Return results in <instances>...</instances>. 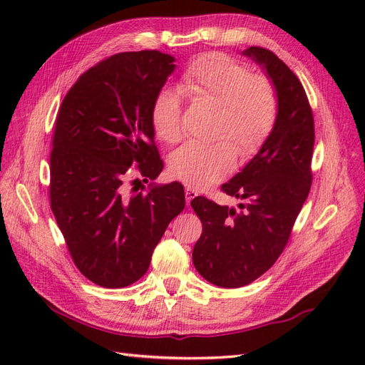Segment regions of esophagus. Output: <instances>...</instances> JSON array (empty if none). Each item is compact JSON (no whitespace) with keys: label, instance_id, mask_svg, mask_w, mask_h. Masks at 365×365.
<instances>
[{"label":"esophagus","instance_id":"obj_1","mask_svg":"<svg viewBox=\"0 0 365 365\" xmlns=\"http://www.w3.org/2000/svg\"><path fill=\"white\" fill-rule=\"evenodd\" d=\"M196 195H197L196 190L190 189V187H185V202H187V205H190V202L195 200Z\"/></svg>","mask_w":365,"mask_h":365}]
</instances>
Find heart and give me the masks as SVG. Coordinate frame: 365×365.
<instances>
[{
	"mask_svg": "<svg viewBox=\"0 0 365 365\" xmlns=\"http://www.w3.org/2000/svg\"><path fill=\"white\" fill-rule=\"evenodd\" d=\"M181 88L195 103L216 106L213 143L190 141L170 160L172 173L193 189H205L220 181L236 164V143L242 155H252L272 132L279 117V94L263 74L220 53H208L189 63L181 76ZM155 135L176 143L184 135L182 106L178 91L163 88L150 105ZM229 139L227 140L226 138Z\"/></svg>",
	"mask_w": 365,
	"mask_h": 365,
	"instance_id": "obj_1",
	"label": "heart"
}]
</instances>
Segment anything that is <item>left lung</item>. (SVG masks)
Returning <instances> with one entry per match:
<instances>
[{
    "instance_id": "1",
    "label": "left lung",
    "mask_w": 365,
    "mask_h": 365,
    "mask_svg": "<svg viewBox=\"0 0 365 365\" xmlns=\"http://www.w3.org/2000/svg\"><path fill=\"white\" fill-rule=\"evenodd\" d=\"M242 54L267 71L279 94V117L250 163L222 185L244 200L240 210L204 196L190 202L202 222L193 264L220 288H240L267 272L288 244L295 219L311 190L314 115L304 88L282 59L267 48Z\"/></svg>"
}]
</instances>
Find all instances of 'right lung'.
<instances>
[{
    "label": "right lung",
    "mask_w": 365,
    "mask_h": 365,
    "mask_svg": "<svg viewBox=\"0 0 365 365\" xmlns=\"http://www.w3.org/2000/svg\"><path fill=\"white\" fill-rule=\"evenodd\" d=\"M173 62L157 50L114 54L83 73L59 108L51 212L77 269L103 288H125L146 274L165 228L185 205L181 182H150L145 193L129 184L134 169L143 182L163 170L150 105Z\"/></svg>",
    "instance_id": "1"
}]
</instances>
